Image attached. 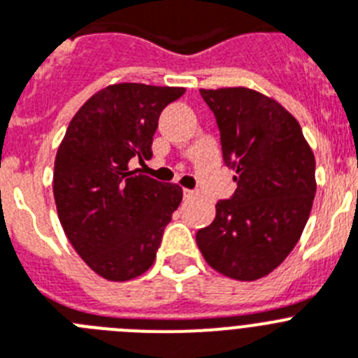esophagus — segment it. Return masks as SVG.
<instances>
[{
	"label": "esophagus",
	"mask_w": 358,
	"mask_h": 358,
	"mask_svg": "<svg viewBox=\"0 0 358 358\" xmlns=\"http://www.w3.org/2000/svg\"><path fill=\"white\" fill-rule=\"evenodd\" d=\"M198 196V191H194V189H184V198L185 200H191V198Z\"/></svg>",
	"instance_id": "34e87169"
}]
</instances>
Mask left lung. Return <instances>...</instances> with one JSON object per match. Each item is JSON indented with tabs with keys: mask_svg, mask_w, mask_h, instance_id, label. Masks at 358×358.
I'll return each instance as SVG.
<instances>
[{
	"mask_svg": "<svg viewBox=\"0 0 358 358\" xmlns=\"http://www.w3.org/2000/svg\"><path fill=\"white\" fill-rule=\"evenodd\" d=\"M220 129L236 191L196 233L206 262L235 280H258L286 260L313 207L315 155L289 110L249 87L200 89Z\"/></svg>",
	"mask_w": 358,
	"mask_h": 358,
	"instance_id": "obj_1",
	"label": "left lung"
}]
</instances>
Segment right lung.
<instances>
[{
    "label": "right lung",
    "mask_w": 358,
    "mask_h": 358,
    "mask_svg": "<svg viewBox=\"0 0 358 358\" xmlns=\"http://www.w3.org/2000/svg\"><path fill=\"white\" fill-rule=\"evenodd\" d=\"M184 87L113 83L71 120L54 160V202L72 248L96 275L127 282L155 264L182 187L131 171L152 156L162 110Z\"/></svg>",
    "instance_id": "add662e5"
}]
</instances>
